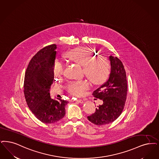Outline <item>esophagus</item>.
<instances>
[{
  "label": "esophagus",
  "instance_id": "34e87169",
  "mask_svg": "<svg viewBox=\"0 0 159 159\" xmlns=\"http://www.w3.org/2000/svg\"><path fill=\"white\" fill-rule=\"evenodd\" d=\"M76 102L77 103H83L84 101L82 100V99H78V100H77Z\"/></svg>",
  "mask_w": 159,
  "mask_h": 159
}]
</instances>
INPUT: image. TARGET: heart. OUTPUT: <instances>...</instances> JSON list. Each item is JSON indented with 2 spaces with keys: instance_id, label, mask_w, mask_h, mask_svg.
<instances>
[{
  "instance_id": "b5f03b06",
  "label": "heart",
  "mask_w": 159,
  "mask_h": 159,
  "mask_svg": "<svg viewBox=\"0 0 159 159\" xmlns=\"http://www.w3.org/2000/svg\"><path fill=\"white\" fill-rule=\"evenodd\" d=\"M65 57L75 61L83 67V70L89 79L95 83L103 82L109 73V63L104 57H96L95 54L87 48H76L67 51ZM54 73L56 76L63 75L64 64L57 60L54 65ZM89 88V83L86 80L70 83L68 89L71 93L77 96L82 95L84 90Z\"/></svg>"
}]
</instances>
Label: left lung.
<instances>
[{"label": "left lung", "mask_w": 159, "mask_h": 159, "mask_svg": "<svg viewBox=\"0 0 159 159\" xmlns=\"http://www.w3.org/2000/svg\"><path fill=\"white\" fill-rule=\"evenodd\" d=\"M109 60V79L92 94L103 101V104L96 108L94 114L88 116L89 121L97 125L108 124L116 120L124 109L127 98V76L123 64L118 57L112 56Z\"/></svg>", "instance_id": "1"}]
</instances>
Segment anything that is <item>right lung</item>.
<instances>
[{
    "label": "right lung",
    "mask_w": 159,
    "mask_h": 159,
    "mask_svg": "<svg viewBox=\"0 0 159 159\" xmlns=\"http://www.w3.org/2000/svg\"><path fill=\"white\" fill-rule=\"evenodd\" d=\"M57 45L47 46L32 57L26 70L24 92L26 102L35 117L45 124L61 120L68 101L52 99L50 93L54 82V65ZM56 81V80H55Z\"/></svg>",
    "instance_id": "obj_1"
}]
</instances>
